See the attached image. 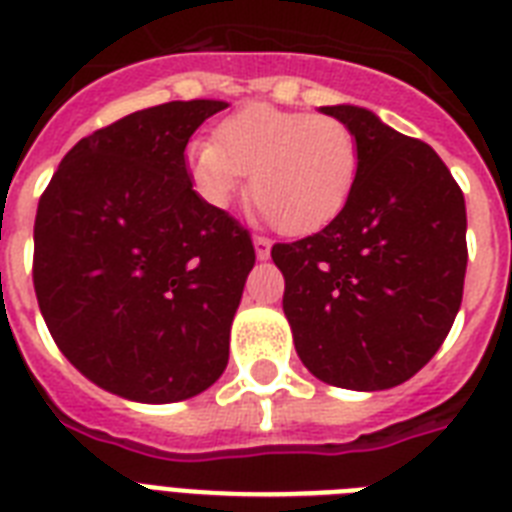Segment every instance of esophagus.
Returning a JSON list of instances; mask_svg holds the SVG:
<instances>
[{"mask_svg":"<svg viewBox=\"0 0 512 512\" xmlns=\"http://www.w3.org/2000/svg\"><path fill=\"white\" fill-rule=\"evenodd\" d=\"M252 244H255L257 260H268V257H271V241L265 239V236H255Z\"/></svg>","mask_w":512,"mask_h":512,"instance_id":"34e87169","label":"esophagus"}]
</instances>
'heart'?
Returning a JSON list of instances; mask_svg holds the SVG:
<instances>
[{
    "instance_id": "1",
    "label": "heart",
    "mask_w": 512,
    "mask_h": 512,
    "mask_svg": "<svg viewBox=\"0 0 512 512\" xmlns=\"http://www.w3.org/2000/svg\"><path fill=\"white\" fill-rule=\"evenodd\" d=\"M188 167L212 207H228L249 172L255 215L300 236L345 209L361 170V146L335 116L252 103L217 124L215 140H193Z\"/></svg>"
}]
</instances>
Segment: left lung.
<instances>
[{"instance_id":"8db88e82","label":"left lung","mask_w":512,"mask_h":512,"mask_svg":"<svg viewBox=\"0 0 512 512\" xmlns=\"http://www.w3.org/2000/svg\"><path fill=\"white\" fill-rule=\"evenodd\" d=\"M356 132L361 170L324 231L276 244L284 316L313 377L388 390L436 356L462 303L465 196L441 156L358 106H321Z\"/></svg>"}]
</instances>
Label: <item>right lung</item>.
<instances>
[{
    "label": "right lung",
    "instance_id": "obj_1",
    "mask_svg": "<svg viewBox=\"0 0 512 512\" xmlns=\"http://www.w3.org/2000/svg\"><path fill=\"white\" fill-rule=\"evenodd\" d=\"M225 100L143 108L76 143L39 199L34 289L60 353L114 396L172 404L228 364L249 233L193 191L191 135Z\"/></svg>",
    "mask_w": 512,
    "mask_h": 512
}]
</instances>
